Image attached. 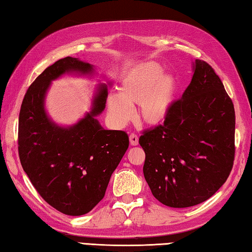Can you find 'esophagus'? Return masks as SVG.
<instances>
[{
    "label": "esophagus",
    "instance_id": "1",
    "mask_svg": "<svg viewBox=\"0 0 252 252\" xmlns=\"http://www.w3.org/2000/svg\"><path fill=\"white\" fill-rule=\"evenodd\" d=\"M129 139H130V144H131V146H138V144H139V139H138V136H136L134 133L130 134Z\"/></svg>",
    "mask_w": 252,
    "mask_h": 252
}]
</instances>
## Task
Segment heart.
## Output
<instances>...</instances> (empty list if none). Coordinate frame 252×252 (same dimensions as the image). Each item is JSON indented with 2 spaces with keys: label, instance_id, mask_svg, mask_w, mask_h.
Segmentation results:
<instances>
[{
  "label": "heart",
  "instance_id": "heart-1",
  "mask_svg": "<svg viewBox=\"0 0 252 252\" xmlns=\"http://www.w3.org/2000/svg\"><path fill=\"white\" fill-rule=\"evenodd\" d=\"M178 95V80L165 73L159 63H140L127 70L119 85V93L106 97L109 120L114 127H123L132 118L131 105L139 104L138 117L144 125H163L172 112Z\"/></svg>",
  "mask_w": 252,
  "mask_h": 252
}]
</instances>
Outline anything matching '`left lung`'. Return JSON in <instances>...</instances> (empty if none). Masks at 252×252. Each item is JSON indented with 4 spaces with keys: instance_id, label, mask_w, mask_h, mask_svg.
<instances>
[{
    "instance_id": "8db88e82",
    "label": "left lung",
    "mask_w": 252,
    "mask_h": 252,
    "mask_svg": "<svg viewBox=\"0 0 252 252\" xmlns=\"http://www.w3.org/2000/svg\"><path fill=\"white\" fill-rule=\"evenodd\" d=\"M192 72L168 120L139 139L144 179L155 198L171 208L208 200L227 180L234 159L232 101L208 63L195 60Z\"/></svg>"
}]
</instances>
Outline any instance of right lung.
Wrapping results in <instances>:
<instances>
[{
	"instance_id": "right-lung-1",
	"label": "right lung",
	"mask_w": 252,
	"mask_h": 252,
	"mask_svg": "<svg viewBox=\"0 0 252 252\" xmlns=\"http://www.w3.org/2000/svg\"><path fill=\"white\" fill-rule=\"evenodd\" d=\"M64 74L97 75L90 63L66 57L53 63L30 85L19 117L22 168L50 206L67 216L90 212L104 197L110 178L129 147L125 131L105 130L96 117L105 108L111 81L99 83L91 110L71 126L54 122L45 109L52 81Z\"/></svg>"
}]
</instances>
